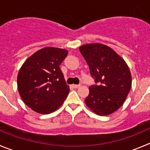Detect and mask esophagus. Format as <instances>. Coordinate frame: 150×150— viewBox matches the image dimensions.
<instances>
[{"label":"esophagus","instance_id":"esophagus-1","mask_svg":"<svg viewBox=\"0 0 150 150\" xmlns=\"http://www.w3.org/2000/svg\"><path fill=\"white\" fill-rule=\"evenodd\" d=\"M72 86L74 88H79L80 87V85H72Z\"/></svg>","mask_w":150,"mask_h":150}]
</instances>
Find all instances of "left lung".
<instances>
[{"label":"left lung","mask_w":150,"mask_h":150,"mask_svg":"<svg viewBox=\"0 0 150 150\" xmlns=\"http://www.w3.org/2000/svg\"><path fill=\"white\" fill-rule=\"evenodd\" d=\"M79 51L98 83L89 88L85 104L97 115H110L121 108L130 91L129 67L122 57L104 44H85Z\"/></svg>","instance_id":"left-lung-1"}]
</instances>
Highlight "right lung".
I'll return each instance as SVG.
<instances>
[{
	"mask_svg": "<svg viewBox=\"0 0 150 150\" xmlns=\"http://www.w3.org/2000/svg\"><path fill=\"white\" fill-rule=\"evenodd\" d=\"M68 50L41 48L24 62L18 74V89L24 103L40 114L56 111L70 91L59 65Z\"/></svg>",
	"mask_w": 150,
	"mask_h": 150,
	"instance_id": "obj_1",
	"label": "right lung"
}]
</instances>
